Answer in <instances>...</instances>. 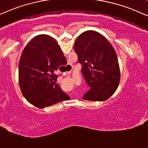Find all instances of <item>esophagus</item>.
I'll return each instance as SVG.
<instances>
[{"label":"esophagus","instance_id":"1","mask_svg":"<svg viewBox=\"0 0 148 148\" xmlns=\"http://www.w3.org/2000/svg\"><path fill=\"white\" fill-rule=\"evenodd\" d=\"M70 72H66L64 74H70Z\"/></svg>","mask_w":148,"mask_h":148}]
</instances>
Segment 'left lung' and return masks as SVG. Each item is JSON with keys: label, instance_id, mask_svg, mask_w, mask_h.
Masks as SVG:
<instances>
[{"label": "left lung", "instance_id": "1", "mask_svg": "<svg viewBox=\"0 0 148 148\" xmlns=\"http://www.w3.org/2000/svg\"><path fill=\"white\" fill-rule=\"evenodd\" d=\"M74 49L82 73L90 88L83 99L103 101L119 87L121 73L118 58L113 47L101 34L93 30L82 32L76 39Z\"/></svg>", "mask_w": 148, "mask_h": 148}]
</instances>
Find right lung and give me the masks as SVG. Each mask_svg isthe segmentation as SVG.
<instances>
[{"label": "right lung", "instance_id": "obj_1", "mask_svg": "<svg viewBox=\"0 0 148 148\" xmlns=\"http://www.w3.org/2000/svg\"><path fill=\"white\" fill-rule=\"evenodd\" d=\"M64 64L66 58L51 36L40 34L27 43L19 63V84L29 103L42 109L70 98L56 83L54 74Z\"/></svg>", "mask_w": 148, "mask_h": 148}]
</instances>
